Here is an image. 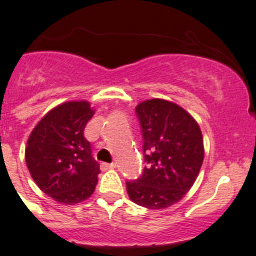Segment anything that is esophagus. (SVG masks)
<instances>
[{
    "label": "esophagus",
    "instance_id": "34e87169",
    "mask_svg": "<svg viewBox=\"0 0 256 256\" xmlns=\"http://www.w3.org/2000/svg\"><path fill=\"white\" fill-rule=\"evenodd\" d=\"M116 168V163H102L101 164V169H104V170H107V169H114Z\"/></svg>",
    "mask_w": 256,
    "mask_h": 256
}]
</instances>
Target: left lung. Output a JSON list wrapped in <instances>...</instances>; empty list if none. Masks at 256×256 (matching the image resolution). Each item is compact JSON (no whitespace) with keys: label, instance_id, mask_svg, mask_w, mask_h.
Instances as JSON below:
<instances>
[{"label":"left lung","instance_id":"1","mask_svg":"<svg viewBox=\"0 0 256 256\" xmlns=\"http://www.w3.org/2000/svg\"><path fill=\"white\" fill-rule=\"evenodd\" d=\"M135 111L148 166L139 178L126 182V190L134 204L164 210L182 200L196 182L204 163V138L197 121L170 101L148 100Z\"/></svg>","mask_w":256,"mask_h":256}]
</instances>
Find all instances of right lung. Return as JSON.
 Returning <instances> with one entry per match:
<instances>
[{"label":"right lung","mask_w":256,"mask_h":256,"mask_svg":"<svg viewBox=\"0 0 256 256\" xmlns=\"http://www.w3.org/2000/svg\"><path fill=\"white\" fill-rule=\"evenodd\" d=\"M93 114L90 102H64L50 110L28 136V172L38 187L59 204H80L98 182L100 164L83 135Z\"/></svg>","instance_id":"add662e5"}]
</instances>
